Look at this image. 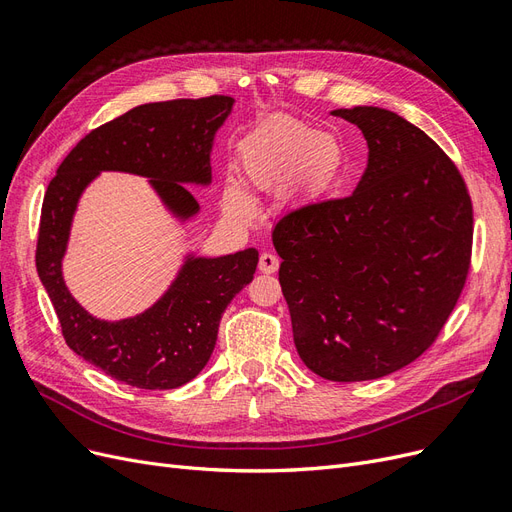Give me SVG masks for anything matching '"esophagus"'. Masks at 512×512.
Returning a JSON list of instances; mask_svg holds the SVG:
<instances>
[{"label": "esophagus", "instance_id": "34e87169", "mask_svg": "<svg viewBox=\"0 0 512 512\" xmlns=\"http://www.w3.org/2000/svg\"><path fill=\"white\" fill-rule=\"evenodd\" d=\"M277 267H280V258H277L273 252H262L258 260V269L262 273H275Z\"/></svg>", "mask_w": 512, "mask_h": 512}]
</instances>
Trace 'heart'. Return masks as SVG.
<instances>
[{
  "label": "heart",
  "instance_id": "1",
  "mask_svg": "<svg viewBox=\"0 0 512 512\" xmlns=\"http://www.w3.org/2000/svg\"><path fill=\"white\" fill-rule=\"evenodd\" d=\"M342 162V145L333 134H316L312 126L294 117H275L258 126L239 149L243 181L252 188L277 190L292 177L299 185L329 179ZM230 215H252V200L237 183L224 192Z\"/></svg>",
  "mask_w": 512,
  "mask_h": 512
}]
</instances>
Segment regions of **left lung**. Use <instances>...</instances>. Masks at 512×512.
Wrapping results in <instances>:
<instances>
[{"instance_id": "left-lung-1", "label": "left lung", "mask_w": 512, "mask_h": 512, "mask_svg": "<svg viewBox=\"0 0 512 512\" xmlns=\"http://www.w3.org/2000/svg\"><path fill=\"white\" fill-rule=\"evenodd\" d=\"M369 158L356 190L288 211L273 228L280 284L303 363L361 382L416 361L466 286L474 213L459 168L378 106L337 108Z\"/></svg>"}]
</instances>
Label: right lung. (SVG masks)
<instances>
[{
  "instance_id": "1",
  "label": "right lung",
  "mask_w": 512,
  "mask_h": 512,
  "mask_svg": "<svg viewBox=\"0 0 512 512\" xmlns=\"http://www.w3.org/2000/svg\"><path fill=\"white\" fill-rule=\"evenodd\" d=\"M232 102L228 96H209L136 106L81 138L46 188L36 269L61 335L87 363L136 389H177L203 371L224 309L254 280L258 250L188 256L173 286L147 312L119 322L98 320L74 301L61 277L76 203L102 170H121L149 177L170 211L181 220L192 218L198 203L183 183L211 181V143Z\"/></svg>"
}]
</instances>
